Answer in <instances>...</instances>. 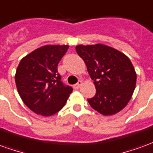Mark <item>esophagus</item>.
<instances>
[{
  "instance_id": "obj_1",
  "label": "esophagus",
  "mask_w": 153,
  "mask_h": 153,
  "mask_svg": "<svg viewBox=\"0 0 153 153\" xmlns=\"http://www.w3.org/2000/svg\"><path fill=\"white\" fill-rule=\"evenodd\" d=\"M82 84H83V82H82V81L80 80V81H79V82H78V83H77L76 84H75V85H74V88H76V89H79L80 87L82 86Z\"/></svg>"
}]
</instances>
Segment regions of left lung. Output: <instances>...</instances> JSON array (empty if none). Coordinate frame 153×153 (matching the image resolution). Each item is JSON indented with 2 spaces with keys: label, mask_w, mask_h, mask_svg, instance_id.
I'll return each instance as SVG.
<instances>
[{
  "label": "left lung",
  "mask_w": 153,
  "mask_h": 153,
  "mask_svg": "<svg viewBox=\"0 0 153 153\" xmlns=\"http://www.w3.org/2000/svg\"><path fill=\"white\" fill-rule=\"evenodd\" d=\"M76 51L86 64L96 88L90 106L104 115L120 111L128 104L136 85V72L128 57L103 44L78 45Z\"/></svg>",
  "instance_id": "left-lung-1"
}]
</instances>
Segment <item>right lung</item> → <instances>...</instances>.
<instances>
[{
  "instance_id": "1",
  "label": "right lung",
  "mask_w": 153,
  "mask_h": 153,
  "mask_svg": "<svg viewBox=\"0 0 153 153\" xmlns=\"http://www.w3.org/2000/svg\"><path fill=\"white\" fill-rule=\"evenodd\" d=\"M69 46L46 45L24 57L15 74L17 90L26 106L38 115L50 116L65 105L73 88L65 85L57 65Z\"/></svg>"
}]
</instances>
